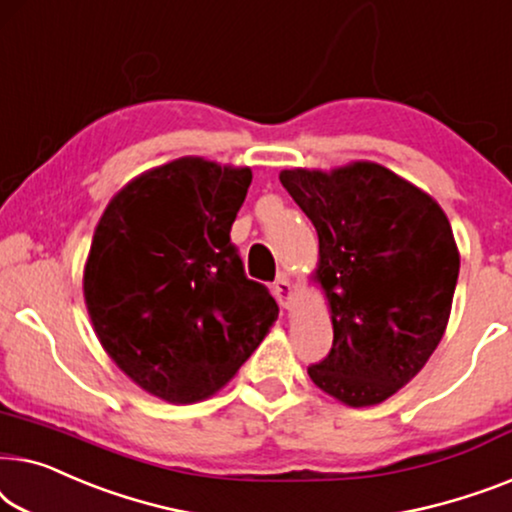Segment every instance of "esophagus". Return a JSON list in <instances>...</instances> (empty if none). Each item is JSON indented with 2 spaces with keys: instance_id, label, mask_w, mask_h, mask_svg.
<instances>
[{
  "instance_id": "1",
  "label": "esophagus",
  "mask_w": 512,
  "mask_h": 512,
  "mask_svg": "<svg viewBox=\"0 0 512 512\" xmlns=\"http://www.w3.org/2000/svg\"><path fill=\"white\" fill-rule=\"evenodd\" d=\"M273 297L278 299V304L283 306L285 311H290L292 304H294V297H297V290H294V285L290 283V278L280 276L276 283H273Z\"/></svg>"
}]
</instances>
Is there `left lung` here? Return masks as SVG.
I'll return each mask as SVG.
<instances>
[{
  "mask_svg": "<svg viewBox=\"0 0 512 512\" xmlns=\"http://www.w3.org/2000/svg\"><path fill=\"white\" fill-rule=\"evenodd\" d=\"M280 183L315 225L334 343L308 376L345 406L390 399L441 343L459 276L443 208L376 162L285 169Z\"/></svg>",
  "mask_w": 512,
  "mask_h": 512,
  "instance_id": "left-lung-1",
  "label": "left lung"
}]
</instances>
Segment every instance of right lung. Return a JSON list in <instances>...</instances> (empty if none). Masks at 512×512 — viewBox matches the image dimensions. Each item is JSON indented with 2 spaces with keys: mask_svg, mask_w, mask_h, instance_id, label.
<instances>
[{
  "mask_svg": "<svg viewBox=\"0 0 512 512\" xmlns=\"http://www.w3.org/2000/svg\"><path fill=\"white\" fill-rule=\"evenodd\" d=\"M253 171L178 157L136 176L92 236L83 297L115 366L169 403L208 399L278 320L229 232Z\"/></svg>",
  "mask_w": 512,
  "mask_h": 512,
  "instance_id": "obj_1",
  "label": "right lung"
}]
</instances>
